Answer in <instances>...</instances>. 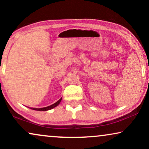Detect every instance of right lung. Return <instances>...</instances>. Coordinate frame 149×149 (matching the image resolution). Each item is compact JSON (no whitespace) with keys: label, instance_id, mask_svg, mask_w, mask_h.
<instances>
[{"label":"right lung","instance_id":"right-lung-1","mask_svg":"<svg viewBox=\"0 0 149 149\" xmlns=\"http://www.w3.org/2000/svg\"><path fill=\"white\" fill-rule=\"evenodd\" d=\"M61 100H62V98H60V100L58 102H56V103H54V104L52 105H50L49 106V107H44V108H40V109H35V108H30V109H31L32 110H35V111H49V110H51L52 109H54L56 107H57L59 104L60 103Z\"/></svg>","mask_w":149,"mask_h":149}]
</instances>
